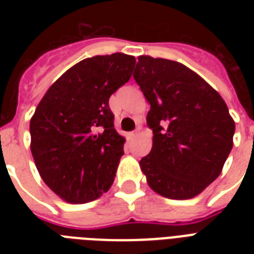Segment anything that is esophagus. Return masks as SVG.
<instances>
[{"label":"esophagus","instance_id":"obj_1","mask_svg":"<svg viewBox=\"0 0 254 254\" xmlns=\"http://www.w3.org/2000/svg\"><path fill=\"white\" fill-rule=\"evenodd\" d=\"M138 135V131H130V133H127V139H134L135 137Z\"/></svg>","mask_w":254,"mask_h":254}]
</instances>
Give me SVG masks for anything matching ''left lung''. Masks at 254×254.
Instances as JSON below:
<instances>
[{"label": "left lung", "instance_id": "obj_1", "mask_svg": "<svg viewBox=\"0 0 254 254\" xmlns=\"http://www.w3.org/2000/svg\"><path fill=\"white\" fill-rule=\"evenodd\" d=\"M134 80L150 104L153 147L139 166L155 192L190 199L221 173L233 146L235 121L224 100L182 63L139 57Z\"/></svg>", "mask_w": 254, "mask_h": 254}]
</instances>
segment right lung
<instances>
[{"mask_svg": "<svg viewBox=\"0 0 254 254\" xmlns=\"http://www.w3.org/2000/svg\"><path fill=\"white\" fill-rule=\"evenodd\" d=\"M134 57L87 58L46 92L30 121L31 154L42 179L68 203L111 189L125 138L116 131L109 97L129 81Z\"/></svg>", "mask_w": 254, "mask_h": 254, "instance_id": "add662e5", "label": "right lung"}]
</instances>
